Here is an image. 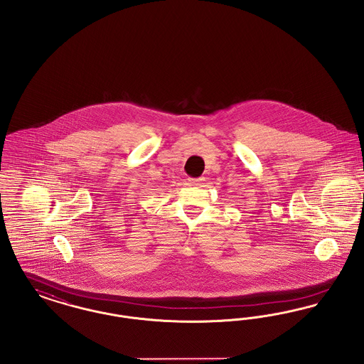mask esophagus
Masks as SVG:
<instances>
[{"instance_id":"obj_1","label":"esophagus","mask_w":364,"mask_h":364,"mask_svg":"<svg viewBox=\"0 0 364 364\" xmlns=\"http://www.w3.org/2000/svg\"><path fill=\"white\" fill-rule=\"evenodd\" d=\"M203 181H205L203 177H199V178H188V184H190V186H200Z\"/></svg>"}]
</instances>
